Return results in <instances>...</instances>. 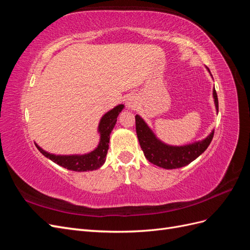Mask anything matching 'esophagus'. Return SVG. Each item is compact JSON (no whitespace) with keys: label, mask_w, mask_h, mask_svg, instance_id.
<instances>
[{"label":"esophagus","mask_w":250,"mask_h":250,"mask_svg":"<svg viewBox=\"0 0 250 250\" xmlns=\"http://www.w3.org/2000/svg\"><path fill=\"white\" fill-rule=\"evenodd\" d=\"M125 104H126V107L128 109H135L137 108L138 102H137V99L134 98V96H128Z\"/></svg>","instance_id":"obj_1"}]
</instances>
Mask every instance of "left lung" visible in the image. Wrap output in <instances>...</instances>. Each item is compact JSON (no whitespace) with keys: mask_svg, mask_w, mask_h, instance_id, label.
<instances>
[{"mask_svg":"<svg viewBox=\"0 0 250 250\" xmlns=\"http://www.w3.org/2000/svg\"><path fill=\"white\" fill-rule=\"evenodd\" d=\"M206 67L210 74L208 67ZM213 98L218 113V97L215 86L213 88ZM135 127H137L135 129H137L141 148L147 160L151 164L164 169H178L192 163L207 150L214 137L213 129L207 138L201 141H195L181 146H174L166 144L158 139L152 129L139 115L135 116Z\"/></svg>","mask_w":250,"mask_h":250,"instance_id":"left-lung-1","label":"left lung"}]
</instances>
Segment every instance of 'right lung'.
<instances>
[{
	"label": "right lung",
	"instance_id": "1",
	"mask_svg": "<svg viewBox=\"0 0 250 250\" xmlns=\"http://www.w3.org/2000/svg\"><path fill=\"white\" fill-rule=\"evenodd\" d=\"M124 107V104H119L102 116L97 129L98 133L100 135L99 143H98L97 147L90 151V152L84 154L62 155L50 153L48 151L43 150L41 146L37 145L36 143L35 146L42 155L49 158L53 163L59 165L60 167L65 168L67 170L76 172H86L99 169L105 163V160H106L110 133L117 123V118Z\"/></svg>",
	"mask_w": 250,
	"mask_h": 250
}]
</instances>
